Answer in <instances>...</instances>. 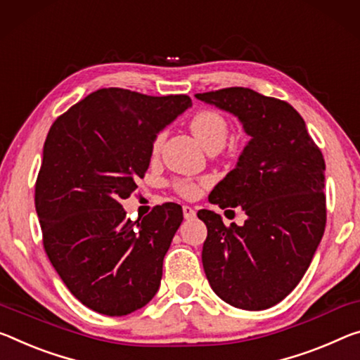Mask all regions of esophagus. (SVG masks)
Segmentation results:
<instances>
[{
  "label": "esophagus",
  "instance_id": "obj_1",
  "mask_svg": "<svg viewBox=\"0 0 360 360\" xmlns=\"http://www.w3.org/2000/svg\"><path fill=\"white\" fill-rule=\"evenodd\" d=\"M182 213H184L186 219H192V218H195L197 211H195V208L189 207V205H184V207H182Z\"/></svg>",
  "mask_w": 360,
  "mask_h": 360
}]
</instances>
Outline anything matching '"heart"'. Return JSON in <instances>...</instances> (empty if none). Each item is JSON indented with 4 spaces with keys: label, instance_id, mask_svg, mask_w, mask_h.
I'll use <instances>...</instances> for the list:
<instances>
[{
    "label": "heart",
    "instance_id": "heart-1",
    "mask_svg": "<svg viewBox=\"0 0 360 360\" xmlns=\"http://www.w3.org/2000/svg\"><path fill=\"white\" fill-rule=\"evenodd\" d=\"M191 131L198 142L207 150L221 149L226 144L227 136H229V124L221 113L214 110H202L197 112L191 120ZM165 133H160L155 141H153V150H158L163 144ZM174 189L178 191L182 197L193 198L200 192V184L195 181L181 179L174 182Z\"/></svg>",
    "mask_w": 360,
    "mask_h": 360
}]
</instances>
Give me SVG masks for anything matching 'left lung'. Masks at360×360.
I'll return each mask as SVG.
<instances>
[{"label":"left lung","mask_w":360,"mask_h":360,"mask_svg":"<svg viewBox=\"0 0 360 360\" xmlns=\"http://www.w3.org/2000/svg\"><path fill=\"white\" fill-rule=\"evenodd\" d=\"M232 113L250 141L236 168L214 186L210 203L242 207L243 226L226 227L214 211L202 262L213 292L238 309L262 311L293 292L325 231V162L304 120L287 102L250 88L195 94Z\"/></svg>","instance_id":"1"}]
</instances>
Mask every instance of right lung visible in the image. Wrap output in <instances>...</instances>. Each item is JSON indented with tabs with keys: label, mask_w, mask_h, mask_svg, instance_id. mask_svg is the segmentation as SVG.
Here are the masks:
<instances>
[{
	"label": "right lung",
	"mask_w": 360,
	"mask_h": 360,
	"mask_svg": "<svg viewBox=\"0 0 360 360\" xmlns=\"http://www.w3.org/2000/svg\"><path fill=\"white\" fill-rule=\"evenodd\" d=\"M192 107L189 96L104 88L56 120L43 147L35 208L51 264L79 303L127 316L155 296L163 258L182 222L178 203L127 219L153 141Z\"/></svg>",
	"instance_id": "add662e5"
}]
</instances>
